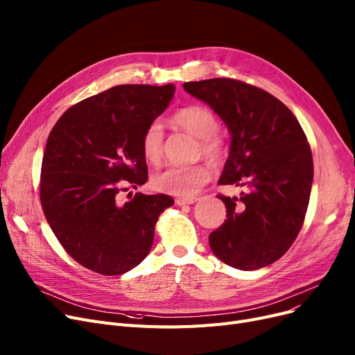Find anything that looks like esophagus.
<instances>
[{"mask_svg": "<svg viewBox=\"0 0 355 355\" xmlns=\"http://www.w3.org/2000/svg\"><path fill=\"white\" fill-rule=\"evenodd\" d=\"M196 202H197V198H196V197H178V198L175 200V203H177L178 206L193 205V203H196Z\"/></svg>", "mask_w": 355, "mask_h": 355, "instance_id": "obj_1", "label": "esophagus"}]
</instances>
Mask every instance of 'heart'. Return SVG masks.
<instances>
[{"label": "heart", "mask_w": 355, "mask_h": 355, "mask_svg": "<svg viewBox=\"0 0 355 355\" xmlns=\"http://www.w3.org/2000/svg\"><path fill=\"white\" fill-rule=\"evenodd\" d=\"M175 125L200 139L198 153L213 164H222L226 157L225 142L218 136L220 121L210 109L203 105H189L174 116ZM164 128L158 120L150 121L142 133V155L149 164H158L164 155ZM211 177L207 164L200 162L189 166H168L152 175L150 184L157 191L190 197L196 194Z\"/></svg>", "instance_id": "obj_1"}]
</instances>
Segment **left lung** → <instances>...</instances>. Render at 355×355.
<instances>
[{
	"label": "left lung",
	"mask_w": 355,
	"mask_h": 355,
	"mask_svg": "<svg viewBox=\"0 0 355 355\" xmlns=\"http://www.w3.org/2000/svg\"><path fill=\"white\" fill-rule=\"evenodd\" d=\"M182 87L232 135L219 184L245 189L241 197L219 194L227 219L209 235L210 248L238 270L267 267L296 241L309 206L313 159L306 135L286 104L255 85L211 78Z\"/></svg>",
	"instance_id": "left-lung-1"
}]
</instances>
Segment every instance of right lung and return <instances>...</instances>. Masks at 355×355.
Here are the masks:
<instances>
[{
  "mask_svg": "<svg viewBox=\"0 0 355 355\" xmlns=\"http://www.w3.org/2000/svg\"><path fill=\"white\" fill-rule=\"evenodd\" d=\"M173 84H125L88 97L59 117L42 161L40 203L64 250L83 267L119 275L149 254L166 194L121 191L148 180L142 133L174 97Z\"/></svg>",
  "mask_w": 355,
  "mask_h": 355,
  "instance_id": "add662e5",
  "label": "right lung"
}]
</instances>
